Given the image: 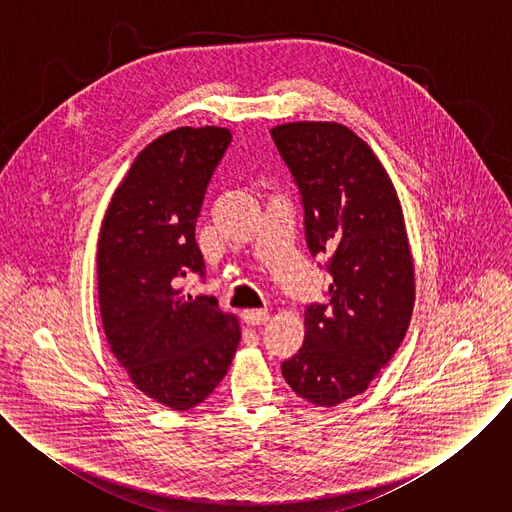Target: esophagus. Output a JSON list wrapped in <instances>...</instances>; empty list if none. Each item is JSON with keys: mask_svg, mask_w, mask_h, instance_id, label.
I'll return each instance as SVG.
<instances>
[{"mask_svg": "<svg viewBox=\"0 0 512 512\" xmlns=\"http://www.w3.org/2000/svg\"><path fill=\"white\" fill-rule=\"evenodd\" d=\"M243 320L251 326H261L269 320V312L267 310H245Z\"/></svg>", "mask_w": 512, "mask_h": 512, "instance_id": "1", "label": "esophagus"}]
</instances>
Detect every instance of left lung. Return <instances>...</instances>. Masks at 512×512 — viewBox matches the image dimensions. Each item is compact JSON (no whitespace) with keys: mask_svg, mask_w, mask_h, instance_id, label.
Here are the masks:
<instances>
[{"mask_svg":"<svg viewBox=\"0 0 512 512\" xmlns=\"http://www.w3.org/2000/svg\"><path fill=\"white\" fill-rule=\"evenodd\" d=\"M300 188L306 243L326 255L328 304L306 308L302 348L281 362L287 385L318 407L367 391L409 328L415 277L401 204L373 150L340 123L271 129Z\"/></svg>","mask_w":512,"mask_h":512,"instance_id":"left-lung-1","label":"left lung"}]
</instances>
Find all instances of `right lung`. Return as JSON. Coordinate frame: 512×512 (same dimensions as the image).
<instances>
[{
  "mask_svg": "<svg viewBox=\"0 0 512 512\" xmlns=\"http://www.w3.org/2000/svg\"><path fill=\"white\" fill-rule=\"evenodd\" d=\"M233 135L178 127L141 150L115 190L99 235L103 330L133 385L186 411L227 375L241 340L233 314L210 296H182V277H204L196 218Z\"/></svg>",
  "mask_w": 512,
  "mask_h": 512,
  "instance_id": "right-lung-1",
  "label": "right lung"
}]
</instances>
